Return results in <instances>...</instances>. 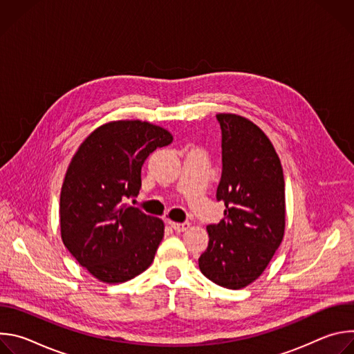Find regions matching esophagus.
Masks as SVG:
<instances>
[{
	"mask_svg": "<svg viewBox=\"0 0 354 354\" xmlns=\"http://www.w3.org/2000/svg\"><path fill=\"white\" fill-rule=\"evenodd\" d=\"M169 225L176 231V232H183L190 227V223H172L169 221Z\"/></svg>",
	"mask_w": 354,
	"mask_h": 354,
	"instance_id": "34e87169",
	"label": "esophagus"
}]
</instances>
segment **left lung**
<instances>
[{"mask_svg": "<svg viewBox=\"0 0 354 354\" xmlns=\"http://www.w3.org/2000/svg\"><path fill=\"white\" fill-rule=\"evenodd\" d=\"M223 133V174L217 200L224 218L207 225L209 246L198 268L213 283L239 290L270 263L286 228L284 175L263 130L235 113H218Z\"/></svg>", "mask_w": 354, "mask_h": 354, "instance_id": "left-lung-1", "label": "left lung"}]
</instances>
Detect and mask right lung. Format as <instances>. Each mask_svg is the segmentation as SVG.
I'll list each match as a JSON object with an SVG mask.
<instances>
[{
    "instance_id": "add662e5",
    "label": "right lung",
    "mask_w": 354,
    "mask_h": 354,
    "mask_svg": "<svg viewBox=\"0 0 354 354\" xmlns=\"http://www.w3.org/2000/svg\"><path fill=\"white\" fill-rule=\"evenodd\" d=\"M172 134L145 120H112L78 147L60 194V231L70 254L95 279L124 283L154 261L161 218L123 203L141 187V167Z\"/></svg>"
}]
</instances>
